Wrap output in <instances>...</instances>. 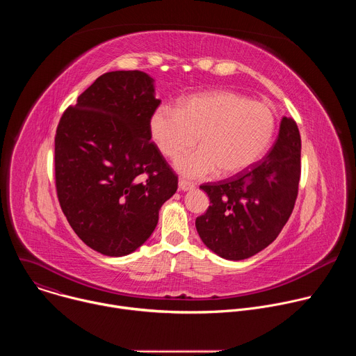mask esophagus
I'll return each mask as SVG.
<instances>
[{"instance_id":"34e87169","label":"esophagus","mask_w":356,"mask_h":356,"mask_svg":"<svg viewBox=\"0 0 356 356\" xmlns=\"http://www.w3.org/2000/svg\"><path fill=\"white\" fill-rule=\"evenodd\" d=\"M179 188H180L181 191H187V190L194 188V184L190 183V181H187V180H184V179H180V180H179Z\"/></svg>"}]
</instances>
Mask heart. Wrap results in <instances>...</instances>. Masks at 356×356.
Here are the masks:
<instances>
[{
    "mask_svg": "<svg viewBox=\"0 0 356 356\" xmlns=\"http://www.w3.org/2000/svg\"><path fill=\"white\" fill-rule=\"evenodd\" d=\"M276 128L272 107L235 91H211L183 98L177 110L162 106L149 121L152 139L162 154L179 158L177 170L201 179L218 170L222 176L243 172L268 149Z\"/></svg>",
    "mask_w": 356,
    "mask_h": 356,
    "instance_id": "obj_1",
    "label": "heart"
}]
</instances>
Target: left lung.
<instances>
[{
  "label": "left lung",
  "instance_id": "obj_1",
  "mask_svg": "<svg viewBox=\"0 0 356 356\" xmlns=\"http://www.w3.org/2000/svg\"><path fill=\"white\" fill-rule=\"evenodd\" d=\"M301 139L293 118L283 117L269 154L243 172L201 184L210 207L195 228L207 248L228 261H242L270 245L286 225L298 193Z\"/></svg>",
  "mask_w": 356,
  "mask_h": 356
}]
</instances>
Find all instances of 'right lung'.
<instances>
[{"mask_svg":"<svg viewBox=\"0 0 356 356\" xmlns=\"http://www.w3.org/2000/svg\"><path fill=\"white\" fill-rule=\"evenodd\" d=\"M154 79L139 70L99 76L62 115L55 179L77 236L107 257H125L155 231L177 176L150 142L159 107Z\"/></svg>","mask_w":356,"mask_h":356,"instance_id":"1","label":"right lung"}]
</instances>
